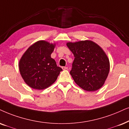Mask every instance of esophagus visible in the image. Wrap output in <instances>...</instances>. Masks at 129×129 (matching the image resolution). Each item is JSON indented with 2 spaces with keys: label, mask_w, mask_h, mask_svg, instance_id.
Here are the masks:
<instances>
[{
  "label": "esophagus",
  "mask_w": 129,
  "mask_h": 129,
  "mask_svg": "<svg viewBox=\"0 0 129 129\" xmlns=\"http://www.w3.org/2000/svg\"><path fill=\"white\" fill-rule=\"evenodd\" d=\"M61 68H62L63 70H66V69H68V67H66V66H63Z\"/></svg>",
  "instance_id": "34e87169"
}]
</instances>
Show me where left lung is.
<instances>
[{
    "instance_id": "obj_1",
    "label": "left lung",
    "mask_w": 129,
    "mask_h": 129,
    "mask_svg": "<svg viewBox=\"0 0 129 129\" xmlns=\"http://www.w3.org/2000/svg\"><path fill=\"white\" fill-rule=\"evenodd\" d=\"M75 58L70 73L75 83L87 91L99 89L110 71L109 60L100 47L91 41L68 43Z\"/></svg>"
}]
</instances>
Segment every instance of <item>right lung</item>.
<instances>
[{
	"label": "right lung",
	"mask_w": 129,
	"mask_h": 129,
	"mask_svg": "<svg viewBox=\"0 0 129 129\" xmlns=\"http://www.w3.org/2000/svg\"><path fill=\"white\" fill-rule=\"evenodd\" d=\"M54 45L39 41L30 46L20 60L19 68L23 79L31 88L43 89L52 85L62 71L51 57Z\"/></svg>",
	"instance_id": "obj_1"
}]
</instances>
